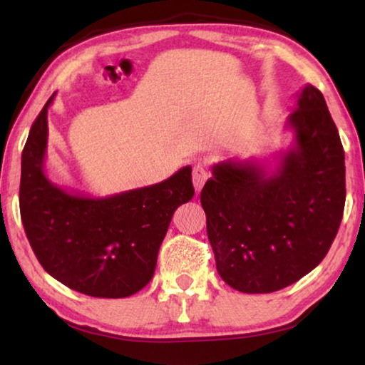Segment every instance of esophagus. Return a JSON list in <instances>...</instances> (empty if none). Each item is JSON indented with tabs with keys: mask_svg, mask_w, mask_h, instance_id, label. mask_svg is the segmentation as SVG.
<instances>
[{
	"mask_svg": "<svg viewBox=\"0 0 365 365\" xmlns=\"http://www.w3.org/2000/svg\"><path fill=\"white\" fill-rule=\"evenodd\" d=\"M211 177V170H209V165L206 163H200L195 165L193 169V185L196 191H200L202 187H205V183L207 178Z\"/></svg>",
	"mask_w": 365,
	"mask_h": 365,
	"instance_id": "34e87169",
	"label": "esophagus"
}]
</instances>
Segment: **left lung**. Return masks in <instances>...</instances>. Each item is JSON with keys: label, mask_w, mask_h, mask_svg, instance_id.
<instances>
[{"label": "left lung", "mask_w": 365, "mask_h": 365, "mask_svg": "<svg viewBox=\"0 0 365 365\" xmlns=\"http://www.w3.org/2000/svg\"><path fill=\"white\" fill-rule=\"evenodd\" d=\"M285 120L293 143L277 168L255 158L215 164L201 191L217 272L242 293H272L322 262L343 219L344 151L312 85Z\"/></svg>", "instance_id": "1"}]
</instances>
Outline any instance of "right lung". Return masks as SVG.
Here are the masks:
<instances>
[{"label":"right lung","instance_id":"right-lung-1","mask_svg":"<svg viewBox=\"0 0 365 365\" xmlns=\"http://www.w3.org/2000/svg\"><path fill=\"white\" fill-rule=\"evenodd\" d=\"M43 106L22 151L21 217L49 275L95 298H127L153 279L175 209L195 195L191 165L168 180L104 197L58 187L45 174L48 109Z\"/></svg>","mask_w":365,"mask_h":365}]
</instances>
